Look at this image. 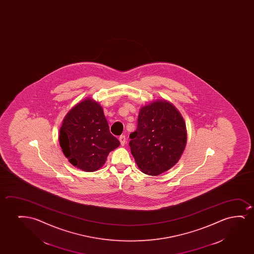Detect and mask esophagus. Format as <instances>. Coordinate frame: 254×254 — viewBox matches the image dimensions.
<instances>
[{
  "label": "esophagus",
  "instance_id": "34e87169",
  "mask_svg": "<svg viewBox=\"0 0 254 254\" xmlns=\"http://www.w3.org/2000/svg\"><path fill=\"white\" fill-rule=\"evenodd\" d=\"M119 139H120V142H121V145H122V146H124V145L126 144V142H127V139H126L125 135L120 136Z\"/></svg>",
  "mask_w": 254,
  "mask_h": 254
}]
</instances>
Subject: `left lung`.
I'll return each mask as SVG.
<instances>
[{
  "label": "left lung",
  "instance_id": "obj_1",
  "mask_svg": "<svg viewBox=\"0 0 254 254\" xmlns=\"http://www.w3.org/2000/svg\"><path fill=\"white\" fill-rule=\"evenodd\" d=\"M130 149L140 170L159 175L177 163L187 143L184 119L173 105L156 101L140 108Z\"/></svg>",
  "mask_w": 254,
  "mask_h": 254
}]
</instances>
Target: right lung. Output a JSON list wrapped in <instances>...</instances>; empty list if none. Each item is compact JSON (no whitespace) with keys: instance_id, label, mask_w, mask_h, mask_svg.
<instances>
[{"instance_id":"add662e5","label":"right lung","mask_w":254,"mask_h":254,"mask_svg":"<svg viewBox=\"0 0 254 254\" xmlns=\"http://www.w3.org/2000/svg\"><path fill=\"white\" fill-rule=\"evenodd\" d=\"M59 140L70 163L86 172L101 168L108 153L121 144L109 131L102 108L90 99L78 103L67 113Z\"/></svg>"}]
</instances>
